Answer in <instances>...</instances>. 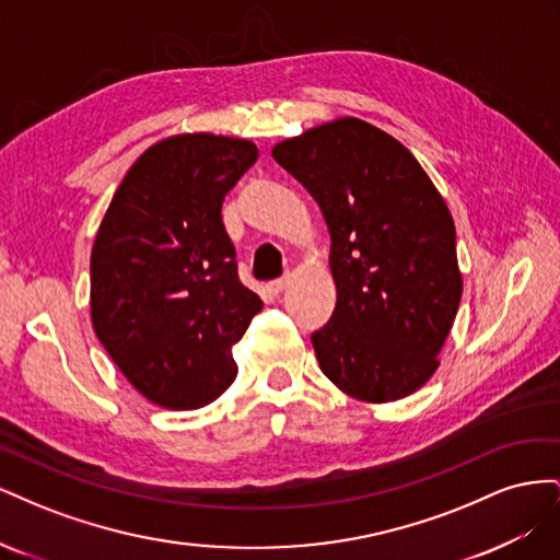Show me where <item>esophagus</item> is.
Masks as SVG:
<instances>
[{
	"mask_svg": "<svg viewBox=\"0 0 560 560\" xmlns=\"http://www.w3.org/2000/svg\"><path fill=\"white\" fill-rule=\"evenodd\" d=\"M287 284H290V276H282V278L270 280L266 287H268V292H270V294H280V292H284V290H287Z\"/></svg>",
	"mask_w": 560,
	"mask_h": 560,
	"instance_id": "obj_1",
	"label": "esophagus"
}]
</instances>
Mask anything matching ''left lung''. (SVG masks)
I'll return each instance as SVG.
<instances>
[{
  "instance_id": "1",
  "label": "left lung",
  "mask_w": 560,
  "mask_h": 560,
  "mask_svg": "<svg viewBox=\"0 0 560 560\" xmlns=\"http://www.w3.org/2000/svg\"><path fill=\"white\" fill-rule=\"evenodd\" d=\"M273 159L306 186L331 235L336 308L311 336L319 369L362 401L416 393L463 296L444 198L409 149L360 118L284 140Z\"/></svg>"
}]
</instances>
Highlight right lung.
<instances>
[{"instance_id": "obj_1", "label": "right lung", "mask_w": 560, "mask_h": 560, "mask_svg": "<svg viewBox=\"0 0 560 560\" xmlns=\"http://www.w3.org/2000/svg\"><path fill=\"white\" fill-rule=\"evenodd\" d=\"M259 149L222 135H175L132 163L91 254V317L109 358L165 409H198L233 383L261 299L241 282L224 196Z\"/></svg>"}]
</instances>
